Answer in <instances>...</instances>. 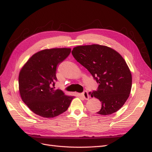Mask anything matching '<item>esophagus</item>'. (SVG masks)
<instances>
[{
  "instance_id": "34e87169",
  "label": "esophagus",
  "mask_w": 152,
  "mask_h": 152,
  "mask_svg": "<svg viewBox=\"0 0 152 152\" xmlns=\"http://www.w3.org/2000/svg\"><path fill=\"white\" fill-rule=\"evenodd\" d=\"M81 96H82L84 98V99H86L87 100H89V94H88V92L86 91H83V92L82 94H81Z\"/></svg>"
}]
</instances>
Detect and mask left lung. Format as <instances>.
Here are the masks:
<instances>
[{
	"label": "left lung",
	"instance_id": "8db88e82",
	"mask_svg": "<svg viewBox=\"0 0 152 152\" xmlns=\"http://www.w3.org/2000/svg\"><path fill=\"white\" fill-rule=\"evenodd\" d=\"M72 54L99 83L97 91L89 93L102 102L97 113L107 115L119 110L128 100L132 86V73L122 56L114 49L96 44L77 46Z\"/></svg>",
	"mask_w": 152,
	"mask_h": 152
}]
</instances>
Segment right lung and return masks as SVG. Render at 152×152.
<instances>
[{
	"label": "right lung",
	"mask_w": 152,
	"mask_h": 152,
	"mask_svg": "<svg viewBox=\"0 0 152 152\" xmlns=\"http://www.w3.org/2000/svg\"><path fill=\"white\" fill-rule=\"evenodd\" d=\"M70 48L44 49L34 54L19 75L20 97L30 110L45 118H53L67 110L74 96L55 89L57 65L68 57Z\"/></svg>",
	"instance_id": "add662e5"
}]
</instances>
